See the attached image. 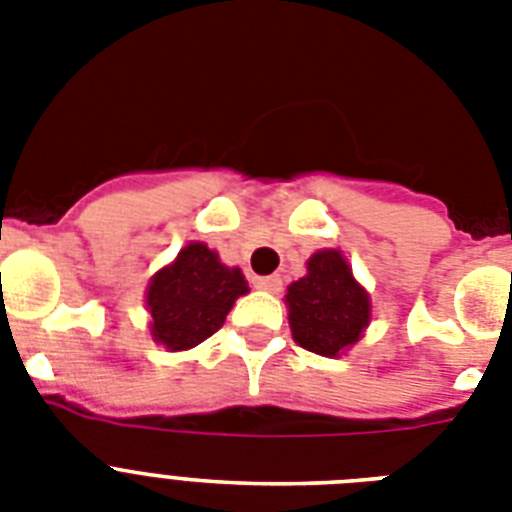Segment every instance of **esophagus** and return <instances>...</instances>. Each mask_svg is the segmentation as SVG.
Segmentation results:
<instances>
[{
    "label": "esophagus",
    "instance_id": "esophagus-1",
    "mask_svg": "<svg viewBox=\"0 0 512 512\" xmlns=\"http://www.w3.org/2000/svg\"><path fill=\"white\" fill-rule=\"evenodd\" d=\"M257 289H263V292H279L281 289V279L279 276H255L252 279Z\"/></svg>",
    "mask_w": 512,
    "mask_h": 512
}]
</instances>
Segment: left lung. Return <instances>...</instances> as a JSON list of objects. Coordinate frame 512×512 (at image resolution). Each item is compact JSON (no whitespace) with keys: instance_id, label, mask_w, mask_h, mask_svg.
Masks as SVG:
<instances>
[{"instance_id":"obj_1","label":"left lung","mask_w":512,"mask_h":512,"mask_svg":"<svg viewBox=\"0 0 512 512\" xmlns=\"http://www.w3.org/2000/svg\"><path fill=\"white\" fill-rule=\"evenodd\" d=\"M308 273L284 295L289 329L300 348L319 356H345L372 321V300L353 276L340 249H319L305 263Z\"/></svg>"}]
</instances>
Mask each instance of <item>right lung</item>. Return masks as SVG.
<instances>
[{
  "instance_id": "obj_1",
  "label": "right lung",
  "mask_w": 512,
  "mask_h": 512,
  "mask_svg": "<svg viewBox=\"0 0 512 512\" xmlns=\"http://www.w3.org/2000/svg\"><path fill=\"white\" fill-rule=\"evenodd\" d=\"M247 292L241 268L225 265L204 241H188L175 260L148 281L151 340L172 353L196 348L223 327L233 303Z\"/></svg>"
}]
</instances>
